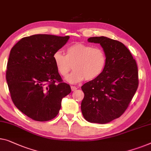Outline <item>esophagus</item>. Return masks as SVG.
<instances>
[{
	"mask_svg": "<svg viewBox=\"0 0 151 151\" xmlns=\"http://www.w3.org/2000/svg\"><path fill=\"white\" fill-rule=\"evenodd\" d=\"M71 91H76V89H77V88H76V86H71Z\"/></svg>",
	"mask_w": 151,
	"mask_h": 151,
	"instance_id": "34e87169",
	"label": "esophagus"
}]
</instances>
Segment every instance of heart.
<instances>
[{"mask_svg":"<svg viewBox=\"0 0 151 151\" xmlns=\"http://www.w3.org/2000/svg\"><path fill=\"white\" fill-rule=\"evenodd\" d=\"M57 71L66 77L71 69L74 70L67 78L70 83L80 82L84 79L93 80L99 77L106 64V56L104 50L92 45L75 43L67 47L66 55L56 51L52 56Z\"/></svg>","mask_w":151,"mask_h":151,"instance_id":"heart-1","label":"heart"}]
</instances>
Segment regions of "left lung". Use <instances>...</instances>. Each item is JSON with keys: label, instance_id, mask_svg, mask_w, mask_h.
<instances>
[{"label": "left lung", "instance_id": "left-lung-1", "mask_svg": "<svg viewBox=\"0 0 151 151\" xmlns=\"http://www.w3.org/2000/svg\"><path fill=\"white\" fill-rule=\"evenodd\" d=\"M88 41L101 45L106 64L99 77L81 87L84 93L81 110L90 123H108L123 114L137 91V64L127 47L119 41L102 36L90 37Z\"/></svg>", "mask_w": 151, "mask_h": 151}]
</instances>
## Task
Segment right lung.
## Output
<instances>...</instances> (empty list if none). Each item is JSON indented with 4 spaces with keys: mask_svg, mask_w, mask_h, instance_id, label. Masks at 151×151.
Masks as SVG:
<instances>
[{
    "mask_svg": "<svg viewBox=\"0 0 151 151\" xmlns=\"http://www.w3.org/2000/svg\"><path fill=\"white\" fill-rule=\"evenodd\" d=\"M69 36L39 34L20 39L10 51L6 80L15 106L37 121L53 119L63 97L71 93L54 65V53Z\"/></svg>",
    "mask_w": 151,
    "mask_h": 151,
    "instance_id": "1",
    "label": "right lung"
}]
</instances>
